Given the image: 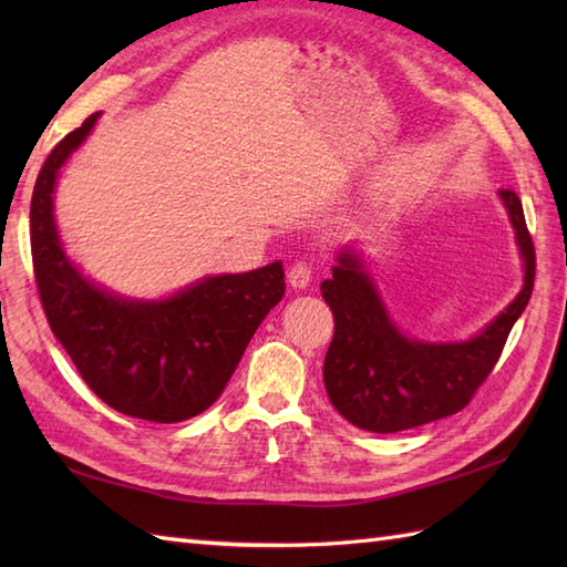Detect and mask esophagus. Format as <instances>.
Segmentation results:
<instances>
[{"mask_svg":"<svg viewBox=\"0 0 567 567\" xmlns=\"http://www.w3.org/2000/svg\"><path fill=\"white\" fill-rule=\"evenodd\" d=\"M287 282H290V287H292L295 292L307 290L309 282H311V262H307V260L295 262L292 268H290V272H287Z\"/></svg>","mask_w":567,"mask_h":567,"instance_id":"obj_1","label":"esophagus"}]
</instances>
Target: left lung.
I'll use <instances>...</instances> for the list:
<instances>
[{"label":"left lung","mask_w":567,"mask_h":567,"mask_svg":"<svg viewBox=\"0 0 567 567\" xmlns=\"http://www.w3.org/2000/svg\"><path fill=\"white\" fill-rule=\"evenodd\" d=\"M522 258V290L477 333L461 341H424L404 333L370 272L365 252L348 244L336 252L321 295L333 311L336 331L323 360L331 404L353 426L396 433L451 416L483 384L512 327L532 299L536 256L524 207L512 189H499Z\"/></svg>","instance_id":"obj_1"}]
</instances>
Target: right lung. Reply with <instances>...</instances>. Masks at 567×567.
Segmentation results:
<instances>
[{
  "mask_svg": "<svg viewBox=\"0 0 567 567\" xmlns=\"http://www.w3.org/2000/svg\"><path fill=\"white\" fill-rule=\"evenodd\" d=\"M92 114L48 155L31 197V256L51 331L104 404L175 424L209 409L252 333L285 295L282 262L199 277L167 297L118 295L68 256L55 221V187L92 134Z\"/></svg>",
  "mask_w": 567,
  "mask_h": 567,
  "instance_id": "1",
  "label": "right lung"
}]
</instances>
